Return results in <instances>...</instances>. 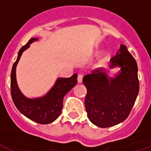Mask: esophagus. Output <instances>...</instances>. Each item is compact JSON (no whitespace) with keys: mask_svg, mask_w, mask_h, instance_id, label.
I'll list each match as a JSON object with an SVG mask.
<instances>
[{"mask_svg":"<svg viewBox=\"0 0 151 151\" xmlns=\"http://www.w3.org/2000/svg\"><path fill=\"white\" fill-rule=\"evenodd\" d=\"M82 81H83V75H82V74H78V82L79 83H82Z\"/></svg>","mask_w":151,"mask_h":151,"instance_id":"1","label":"esophagus"}]
</instances>
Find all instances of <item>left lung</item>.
Returning <instances> with one entry per match:
<instances>
[{
    "label": "left lung",
    "mask_w": 151,
    "mask_h": 151,
    "mask_svg": "<svg viewBox=\"0 0 151 151\" xmlns=\"http://www.w3.org/2000/svg\"><path fill=\"white\" fill-rule=\"evenodd\" d=\"M121 70L114 77H109L106 70L95 69L83 77L87 87L85 108L90 121L105 128L126 120L139 93L137 64L125 45L121 44L111 59L110 68Z\"/></svg>",
    "instance_id": "8db88e82"
}]
</instances>
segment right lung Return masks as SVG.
Listing matches in <instances>:
<instances>
[{
	"instance_id": "1",
	"label": "right lung",
	"mask_w": 151,
	"mask_h": 151,
	"mask_svg": "<svg viewBox=\"0 0 151 151\" xmlns=\"http://www.w3.org/2000/svg\"><path fill=\"white\" fill-rule=\"evenodd\" d=\"M38 40L31 38L28 43L19 50L16 61L13 64L11 74V97L14 104L22 114L31 121L40 124H47L54 122L60 116L63 108L64 97L78 83V74L74 73L70 78H58L51 89L40 97L28 98L21 93L16 80V67L21 54L30 47V44Z\"/></svg>"
}]
</instances>
